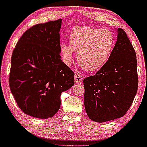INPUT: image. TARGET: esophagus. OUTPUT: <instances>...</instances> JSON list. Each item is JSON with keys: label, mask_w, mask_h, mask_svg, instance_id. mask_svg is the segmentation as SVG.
Returning a JSON list of instances; mask_svg holds the SVG:
<instances>
[{"label": "esophagus", "mask_w": 147, "mask_h": 147, "mask_svg": "<svg viewBox=\"0 0 147 147\" xmlns=\"http://www.w3.org/2000/svg\"><path fill=\"white\" fill-rule=\"evenodd\" d=\"M83 78L81 74L79 72H76L75 76H74V81H75L76 84H80V83L82 82Z\"/></svg>", "instance_id": "esophagus-1"}]
</instances>
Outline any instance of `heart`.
<instances>
[{"label":"heart","mask_w":147,"mask_h":147,"mask_svg":"<svg viewBox=\"0 0 147 147\" xmlns=\"http://www.w3.org/2000/svg\"><path fill=\"white\" fill-rule=\"evenodd\" d=\"M69 45L62 43L60 51L66 63H70L74 51L77 60L86 71H95L104 66L111 56L115 37L107 29H95L88 26L75 27L69 35Z\"/></svg>","instance_id":"heart-1"}]
</instances>
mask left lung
I'll return each mask as SVG.
<instances>
[{"mask_svg": "<svg viewBox=\"0 0 147 147\" xmlns=\"http://www.w3.org/2000/svg\"><path fill=\"white\" fill-rule=\"evenodd\" d=\"M108 61L96 75L84 79V105L90 119L105 122L122 117L132 104L138 88L135 51L122 28Z\"/></svg>", "mask_w": 147, "mask_h": 147, "instance_id": "obj_1", "label": "left lung"}]
</instances>
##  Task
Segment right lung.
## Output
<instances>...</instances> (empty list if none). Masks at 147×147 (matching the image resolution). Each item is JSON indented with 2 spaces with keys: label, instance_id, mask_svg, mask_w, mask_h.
Segmentation results:
<instances>
[{
  "label": "right lung",
  "instance_id": "right-lung-1",
  "mask_svg": "<svg viewBox=\"0 0 147 147\" xmlns=\"http://www.w3.org/2000/svg\"><path fill=\"white\" fill-rule=\"evenodd\" d=\"M61 20L28 29L13 51L10 91L20 110L32 117H52L60 108L61 93L74 85V73L60 56Z\"/></svg>",
  "mask_w": 147,
  "mask_h": 147
}]
</instances>
